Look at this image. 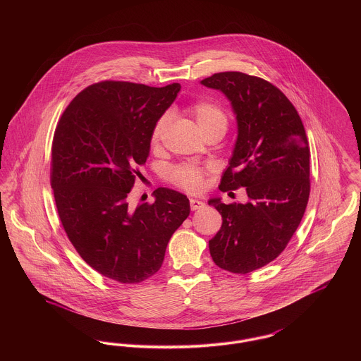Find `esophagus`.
I'll list each match as a JSON object with an SVG mask.
<instances>
[{"instance_id": "1", "label": "esophagus", "mask_w": 361, "mask_h": 361, "mask_svg": "<svg viewBox=\"0 0 361 361\" xmlns=\"http://www.w3.org/2000/svg\"><path fill=\"white\" fill-rule=\"evenodd\" d=\"M189 203H190V209H192V211H197V209H200V208L204 207V203L200 202V200H197V199H190Z\"/></svg>"}]
</instances>
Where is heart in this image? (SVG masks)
Segmentation results:
<instances>
[{"label":"heart","instance_id":"1","mask_svg":"<svg viewBox=\"0 0 361 361\" xmlns=\"http://www.w3.org/2000/svg\"><path fill=\"white\" fill-rule=\"evenodd\" d=\"M188 112L195 119L196 126L202 133H206L207 130L214 127H227V118L224 111L216 104L211 102H197L189 106ZM169 123H171L169 114H164L162 116H159L153 128V140H158L164 135ZM171 178L181 188L187 189L190 192H197L203 188L204 171L197 166L184 164L173 169L171 172Z\"/></svg>","mask_w":361,"mask_h":361}]
</instances>
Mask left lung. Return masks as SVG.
<instances>
[{
	"instance_id": "obj_1",
	"label": "left lung",
	"mask_w": 361,
	"mask_h": 361,
	"mask_svg": "<svg viewBox=\"0 0 361 361\" xmlns=\"http://www.w3.org/2000/svg\"><path fill=\"white\" fill-rule=\"evenodd\" d=\"M222 92L237 121V140L219 189L245 187L247 202L208 200L222 215L209 240L214 262L231 274H249L274 261L300 224L310 195V149L295 106L271 82L240 71L200 81Z\"/></svg>"
}]
</instances>
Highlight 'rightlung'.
<instances>
[{
  "label": "right lung",
  "instance_id": "right-lung-1",
  "mask_svg": "<svg viewBox=\"0 0 361 361\" xmlns=\"http://www.w3.org/2000/svg\"><path fill=\"white\" fill-rule=\"evenodd\" d=\"M180 84L123 81L87 86L65 109L52 142L51 187L70 242L99 274L134 284L155 275L173 233L188 218V197L155 189L153 204L127 196L150 154L155 123Z\"/></svg>",
  "mask_w": 361,
  "mask_h": 361
}]
</instances>
